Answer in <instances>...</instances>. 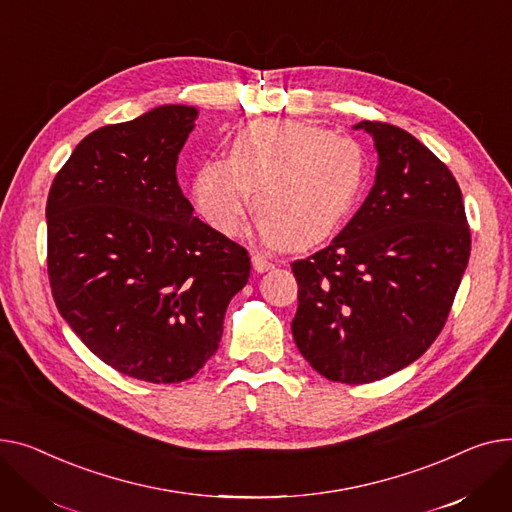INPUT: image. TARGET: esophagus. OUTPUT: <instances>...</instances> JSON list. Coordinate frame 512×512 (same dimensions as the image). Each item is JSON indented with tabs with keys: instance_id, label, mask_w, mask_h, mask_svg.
Wrapping results in <instances>:
<instances>
[{
	"instance_id": "obj_1",
	"label": "esophagus",
	"mask_w": 512,
	"mask_h": 512,
	"mask_svg": "<svg viewBox=\"0 0 512 512\" xmlns=\"http://www.w3.org/2000/svg\"><path fill=\"white\" fill-rule=\"evenodd\" d=\"M252 266H254V270L256 273H266V270H270V268H275V264L270 262L266 256H262V254H252Z\"/></svg>"
}]
</instances>
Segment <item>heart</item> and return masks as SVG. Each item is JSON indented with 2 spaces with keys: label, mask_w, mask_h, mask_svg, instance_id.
<instances>
[{
  "label": "heart",
  "mask_w": 512,
  "mask_h": 512,
  "mask_svg": "<svg viewBox=\"0 0 512 512\" xmlns=\"http://www.w3.org/2000/svg\"><path fill=\"white\" fill-rule=\"evenodd\" d=\"M364 182L366 155L355 140L308 122L260 119L231 138L227 159L198 167L194 200L210 227L235 237L256 190L268 242L308 250L341 229Z\"/></svg>",
  "instance_id": "obj_1"
}]
</instances>
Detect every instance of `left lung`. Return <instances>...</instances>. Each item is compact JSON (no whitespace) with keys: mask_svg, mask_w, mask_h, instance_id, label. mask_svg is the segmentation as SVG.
<instances>
[{"mask_svg":"<svg viewBox=\"0 0 512 512\" xmlns=\"http://www.w3.org/2000/svg\"><path fill=\"white\" fill-rule=\"evenodd\" d=\"M378 150L376 182L328 248L291 264L295 345L333 382L395 374L436 341L461 285L471 231L448 167L409 132L359 122Z\"/></svg>","mask_w":512,"mask_h":512,"instance_id":"8db88e82","label":"left lung"}]
</instances>
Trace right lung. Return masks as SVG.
Masks as SVG:
<instances>
[{
  "label": "right lung",
  "mask_w": 512,
  "mask_h": 512,
  "mask_svg": "<svg viewBox=\"0 0 512 512\" xmlns=\"http://www.w3.org/2000/svg\"><path fill=\"white\" fill-rule=\"evenodd\" d=\"M196 107L161 105L88 134L47 198V270L55 306L113 370L173 384L219 349L248 252L194 217L177 155Z\"/></svg>",
  "instance_id": "add662e5"
}]
</instances>
